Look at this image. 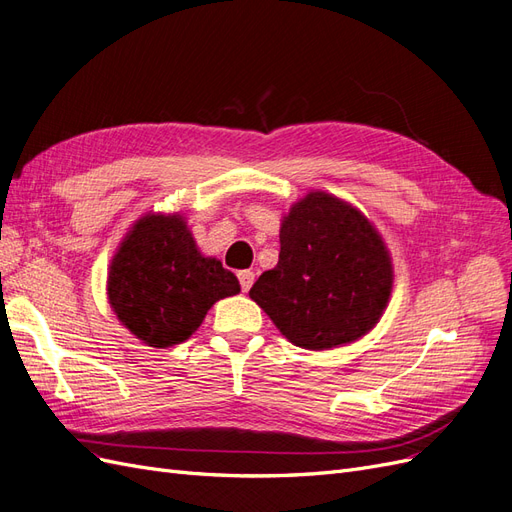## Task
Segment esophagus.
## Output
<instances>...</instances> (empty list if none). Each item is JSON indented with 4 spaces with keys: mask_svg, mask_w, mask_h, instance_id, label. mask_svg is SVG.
<instances>
[{
    "mask_svg": "<svg viewBox=\"0 0 512 512\" xmlns=\"http://www.w3.org/2000/svg\"><path fill=\"white\" fill-rule=\"evenodd\" d=\"M254 271H239V282H241V290L243 292H247L252 288V284H254Z\"/></svg>",
    "mask_w": 512,
    "mask_h": 512,
    "instance_id": "esophagus-1",
    "label": "esophagus"
}]
</instances>
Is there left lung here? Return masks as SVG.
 <instances>
[{
    "label": "left lung",
    "instance_id": "8db88e82",
    "mask_svg": "<svg viewBox=\"0 0 512 512\" xmlns=\"http://www.w3.org/2000/svg\"><path fill=\"white\" fill-rule=\"evenodd\" d=\"M280 260L250 299L290 344L331 350L367 335L393 292V258L363 211L324 190L284 213Z\"/></svg>",
    "mask_w": 512,
    "mask_h": 512
}]
</instances>
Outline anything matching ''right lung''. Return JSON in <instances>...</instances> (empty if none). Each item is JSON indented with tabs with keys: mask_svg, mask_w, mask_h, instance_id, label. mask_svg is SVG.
I'll list each match as a JSON object with an SVG mask.
<instances>
[{
	"mask_svg": "<svg viewBox=\"0 0 512 512\" xmlns=\"http://www.w3.org/2000/svg\"><path fill=\"white\" fill-rule=\"evenodd\" d=\"M239 292L237 275L198 250L181 211L141 215L117 245L106 277L113 314L151 348L190 339L213 303Z\"/></svg>",
	"mask_w": 512,
	"mask_h": 512,
	"instance_id": "right-lung-1",
	"label": "right lung"
}]
</instances>
